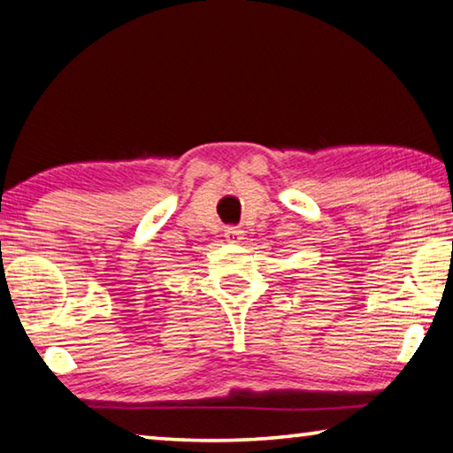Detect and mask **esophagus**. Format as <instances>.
Listing matches in <instances>:
<instances>
[{
  "instance_id": "esophagus-1",
  "label": "esophagus",
  "mask_w": 453,
  "mask_h": 453,
  "mask_svg": "<svg viewBox=\"0 0 453 453\" xmlns=\"http://www.w3.org/2000/svg\"><path fill=\"white\" fill-rule=\"evenodd\" d=\"M242 229L240 227H235V226H227L226 229H224V235H226V240L227 242H238V240H242Z\"/></svg>"
}]
</instances>
